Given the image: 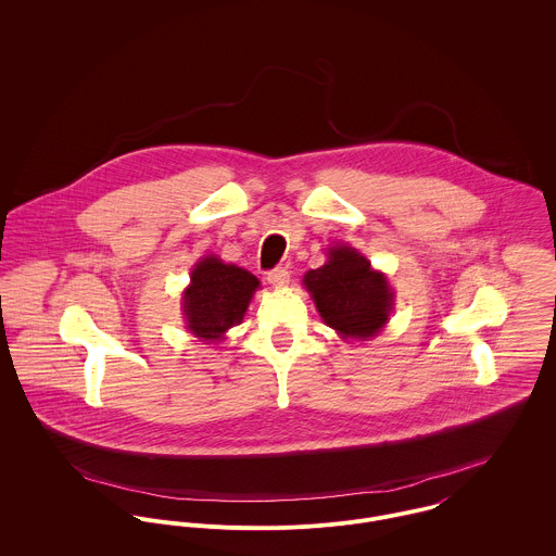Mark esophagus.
I'll return each mask as SVG.
<instances>
[{"label": "esophagus", "mask_w": 556, "mask_h": 556, "mask_svg": "<svg viewBox=\"0 0 556 556\" xmlns=\"http://www.w3.org/2000/svg\"><path fill=\"white\" fill-rule=\"evenodd\" d=\"M289 271L285 269V267H276V269H271L269 274H267V280H269V285H274V287H278V289H282V287H287L289 285Z\"/></svg>", "instance_id": "obj_1"}]
</instances>
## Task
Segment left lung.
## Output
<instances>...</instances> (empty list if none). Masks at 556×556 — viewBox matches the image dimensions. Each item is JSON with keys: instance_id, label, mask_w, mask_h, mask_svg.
<instances>
[{"instance_id": "1", "label": "left lung", "mask_w": 556, "mask_h": 556, "mask_svg": "<svg viewBox=\"0 0 556 556\" xmlns=\"http://www.w3.org/2000/svg\"><path fill=\"white\" fill-rule=\"evenodd\" d=\"M323 320L344 340H368L390 320L394 291L383 271L351 245H331L327 263L304 276Z\"/></svg>"}]
</instances>
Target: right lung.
Segmentation results:
<instances>
[{
    "label": "right lung",
    "mask_w": 556,
    "mask_h": 556,
    "mask_svg": "<svg viewBox=\"0 0 556 556\" xmlns=\"http://www.w3.org/2000/svg\"><path fill=\"white\" fill-rule=\"evenodd\" d=\"M258 285V278L243 267L223 263L216 254L203 256L181 298L186 327L207 342L223 340L227 329L241 323Z\"/></svg>",
    "instance_id": "right-lung-1"
}]
</instances>
